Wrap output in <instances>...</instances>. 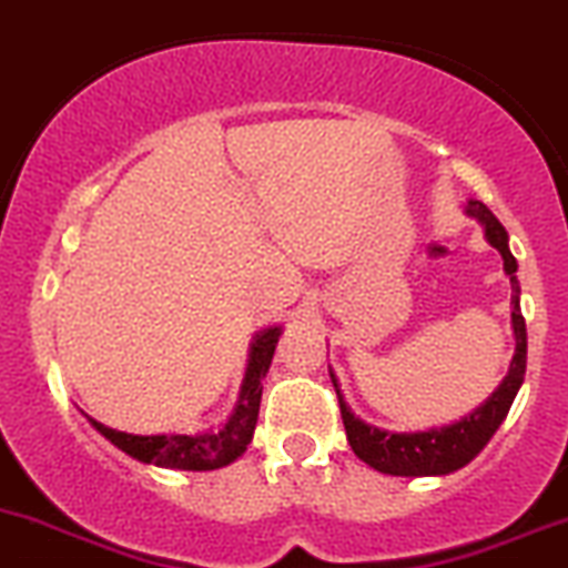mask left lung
Returning <instances> with one entry per match:
<instances>
[{
	"mask_svg": "<svg viewBox=\"0 0 568 568\" xmlns=\"http://www.w3.org/2000/svg\"><path fill=\"white\" fill-rule=\"evenodd\" d=\"M464 213L475 222L483 224V233L486 241L494 250L503 255V268L510 277V324H514V361H510L508 374H505L503 383L497 385L491 396L483 402L480 407L469 413V416L458 418L453 424H444V427H430V430H416V433H396V430H383L377 424L363 422L361 416L352 413V407L346 405L344 394L338 388V379L329 372V379L335 385V394H338L341 405V418H344L346 438H349V447L363 464H368L372 469L383 471V475L394 477H438L449 475V471L464 469L469 460H475L480 455V449L491 442L494 433L499 430V424L508 416L510 405H514L516 394H519L521 383H525V368H527V327L525 316H521L519 305V280H516V257L510 255L508 246V230L499 224V219L488 211L483 202L469 200L466 202Z\"/></svg>",
	"mask_w": 568,
	"mask_h": 568,
	"instance_id": "1",
	"label": "left lung"
}]
</instances>
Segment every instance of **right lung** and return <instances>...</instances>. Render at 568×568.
Listing matches in <instances>:
<instances>
[{
    "label": "right lung",
    "instance_id": "right-lung-1",
    "mask_svg": "<svg viewBox=\"0 0 568 568\" xmlns=\"http://www.w3.org/2000/svg\"><path fill=\"white\" fill-rule=\"evenodd\" d=\"M283 327L261 329L250 344V357H246L244 383H241L239 402L224 424L216 430L205 433H158V436H132V433L104 427L97 418H88L97 433H102L113 447L141 464L161 466V469H183V471H213L230 466L246 453L257 424V410H261L263 377L272 366L274 346H277Z\"/></svg>",
    "mask_w": 568,
    "mask_h": 568
}]
</instances>
